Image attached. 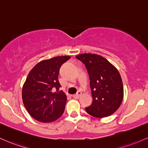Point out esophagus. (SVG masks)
<instances>
[{"label": "esophagus", "instance_id": "esophagus-1", "mask_svg": "<svg viewBox=\"0 0 148 148\" xmlns=\"http://www.w3.org/2000/svg\"><path fill=\"white\" fill-rule=\"evenodd\" d=\"M81 95H82V92H80V91H78V92L76 93L75 94H74L73 97L74 98H79Z\"/></svg>", "mask_w": 148, "mask_h": 148}]
</instances>
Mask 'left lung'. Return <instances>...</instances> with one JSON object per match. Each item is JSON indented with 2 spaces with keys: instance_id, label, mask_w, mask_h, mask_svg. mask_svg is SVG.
Listing matches in <instances>:
<instances>
[{
  "instance_id": "1",
  "label": "left lung",
  "mask_w": 148,
  "mask_h": 148,
  "mask_svg": "<svg viewBox=\"0 0 148 148\" xmlns=\"http://www.w3.org/2000/svg\"><path fill=\"white\" fill-rule=\"evenodd\" d=\"M85 66L90 79L92 104L87 113L98 118L113 114L122 103L124 88L119 71L105 58L94 54L76 56Z\"/></svg>"
}]
</instances>
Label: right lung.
Returning a JSON list of instances; mask_svg holds the SVG:
<instances>
[{"label": "right lung", "instance_id": "1", "mask_svg": "<svg viewBox=\"0 0 148 148\" xmlns=\"http://www.w3.org/2000/svg\"><path fill=\"white\" fill-rule=\"evenodd\" d=\"M71 58L56 56L40 61L30 71L22 88V100L28 112L36 120L51 122L62 115L67 101L59 91L61 66Z\"/></svg>", "mask_w": 148, "mask_h": 148}]
</instances>
